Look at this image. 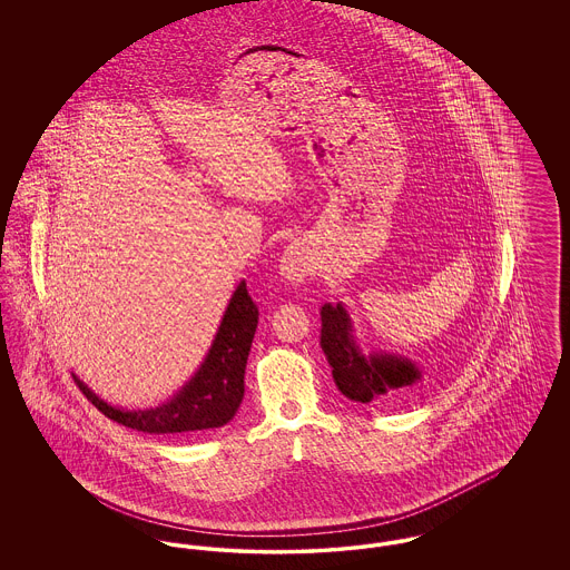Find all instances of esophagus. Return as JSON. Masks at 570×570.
Here are the masks:
<instances>
[{
	"label": "esophagus",
	"mask_w": 570,
	"mask_h": 570,
	"mask_svg": "<svg viewBox=\"0 0 570 570\" xmlns=\"http://www.w3.org/2000/svg\"><path fill=\"white\" fill-rule=\"evenodd\" d=\"M279 272L286 279H293V282H301L309 273L307 258L298 245H288L284 249V254L279 258Z\"/></svg>",
	"instance_id": "obj_1"
}]
</instances>
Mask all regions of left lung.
I'll return each instance as SVG.
<instances>
[{
  "label": "left lung",
  "instance_id": "8db88e82",
  "mask_svg": "<svg viewBox=\"0 0 570 570\" xmlns=\"http://www.w3.org/2000/svg\"><path fill=\"white\" fill-rule=\"evenodd\" d=\"M321 346L331 374L348 400L358 404L389 402L412 393L423 380L414 361L402 354L363 353L354 340L351 314L342 303H325L321 309Z\"/></svg>",
  "mask_w": 570,
  "mask_h": 570
}]
</instances>
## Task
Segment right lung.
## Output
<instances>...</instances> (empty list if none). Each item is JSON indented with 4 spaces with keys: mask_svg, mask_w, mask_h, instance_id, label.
<instances>
[{
    "mask_svg": "<svg viewBox=\"0 0 570 570\" xmlns=\"http://www.w3.org/2000/svg\"><path fill=\"white\" fill-rule=\"evenodd\" d=\"M258 325V307L245 282L237 286L216 340L191 376L168 402L145 410H124L100 400L77 374L82 395L110 421L145 434H198L226 425L244 400L245 363Z\"/></svg>",
    "mask_w": 570,
    "mask_h": 570,
    "instance_id": "obj_1",
    "label": "right lung"
}]
</instances>
